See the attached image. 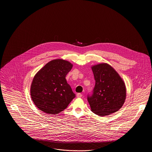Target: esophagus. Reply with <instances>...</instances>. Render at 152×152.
Masks as SVG:
<instances>
[{
    "mask_svg": "<svg viewBox=\"0 0 152 152\" xmlns=\"http://www.w3.org/2000/svg\"><path fill=\"white\" fill-rule=\"evenodd\" d=\"M76 96H77V97H78V98H80V97H82V94H76Z\"/></svg>",
    "mask_w": 152,
    "mask_h": 152,
    "instance_id": "esophagus-1",
    "label": "esophagus"
}]
</instances>
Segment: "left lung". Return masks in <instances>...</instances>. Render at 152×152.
Listing matches in <instances>:
<instances>
[{"label": "left lung", "mask_w": 152, "mask_h": 152, "mask_svg": "<svg viewBox=\"0 0 152 152\" xmlns=\"http://www.w3.org/2000/svg\"><path fill=\"white\" fill-rule=\"evenodd\" d=\"M95 86L93 94L88 97L92 112L99 116H108L123 107L126 96L125 83L116 70L107 63L91 66Z\"/></svg>", "instance_id": "1"}]
</instances>
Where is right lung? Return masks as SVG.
Instances as JSON below:
<instances>
[{
    "label": "right lung",
    "mask_w": 152,
    "mask_h": 152,
    "mask_svg": "<svg viewBox=\"0 0 152 152\" xmlns=\"http://www.w3.org/2000/svg\"><path fill=\"white\" fill-rule=\"evenodd\" d=\"M72 66L69 61L58 58L51 60L36 73L30 94L37 108L55 115L68 107L76 96L65 79Z\"/></svg>",
    "instance_id": "right-lung-1"
}]
</instances>
